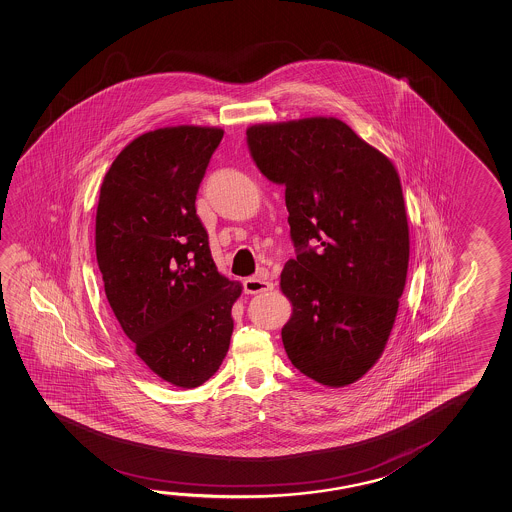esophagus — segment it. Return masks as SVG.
<instances>
[{"instance_id": "obj_1", "label": "esophagus", "mask_w": 512, "mask_h": 512, "mask_svg": "<svg viewBox=\"0 0 512 512\" xmlns=\"http://www.w3.org/2000/svg\"><path fill=\"white\" fill-rule=\"evenodd\" d=\"M244 293L260 294L273 291V282H269L266 278L252 277L244 280Z\"/></svg>"}]
</instances>
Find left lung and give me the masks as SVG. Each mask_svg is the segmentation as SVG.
I'll return each mask as SVG.
<instances>
[{
    "label": "left lung",
    "instance_id": "obj_1",
    "mask_svg": "<svg viewBox=\"0 0 512 512\" xmlns=\"http://www.w3.org/2000/svg\"><path fill=\"white\" fill-rule=\"evenodd\" d=\"M246 135L260 173L285 187L296 248L280 275L293 303L285 353L323 386L353 384L384 352L407 280L400 176L341 119L253 125Z\"/></svg>",
    "mask_w": 512,
    "mask_h": 512
}]
</instances>
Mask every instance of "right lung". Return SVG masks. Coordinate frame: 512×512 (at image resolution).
I'll list each match as a JSON object with an SVG mask.
<instances>
[{
    "mask_svg": "<svg viewBox=\"0 0 512 512\" xmlns=\"http://www.w3.org/2000/svg\"><path fill=\"white\" fill-rule=\"evenodd\" d=\"M221 139V128L194 125L139 135L112 162L96 210L110 307L137 357L184 389L218 371L243 291L216 268L194 205Z\"/></svg>",
    "mask_w": 512,
    "mask_h": 512,
    "instance_id": "obj_1",
    "label": "right lung"
}]
</instances>
